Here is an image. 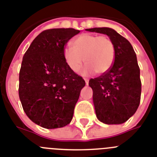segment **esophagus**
<instances>
[{
	"label": "esophagus",
	"instance_id": "34e87169",
	"mask_svg": "<svg viewBox=\"0 0 157 157\" xmlns=\"http://www.w3.org/2000/svg\"><path fill=\"white\" fill-rule=\"evenodd\" d=\"M84 80H85V84H86L87 85H88V81H89V80H88V78H84Z\"/></svg>",
	"mask_w": 157,
	"mask_h": 157
}]
</instances>
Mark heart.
I'll use <instances>...</instances> for the list:
<instances>
[{"label":"heart","instance_id":"obj_1","mask_svg":"<svg viewBox=\"0 0 157 157\" xmlns=\"http://www.w3.org/2000/svg\"><path fill=\"white\" fill-rule=\"evenodd\" d=\"M72 46L63 51L65 61L69 69L77 73L82 66L83 58L86 67L84 73L104 74L112 67L115 59V46L107 35L82 34L73 39Z\"/></svg>","mask_w":157,"mask_h":157}]
</instances>
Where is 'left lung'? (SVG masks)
I'll return each mask as SVG.
<instances>
[{
	"mask_svg": "<svg viewBox=\"0 0 157 157\" xmlns=\"http://www.w3.org/2000/svg\"><path fill=\"white\" fill-rule=\"evenodd\" d=\"M105 34L115 46V59L111 69L90 79L96 117L105 124H122L134 114L141 101V82L137 56L129 41L109 28L86 29Z\"/></svg>",
	"mask_w": 157,
	"mask_h": 157,
	"instance_id": "1",
	"label": "left lung"
}]
</instances>
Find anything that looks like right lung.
Segmentation results:
<instances>
[{"mask_svg": "<svg viewBox=\"0 0 157 157\" xmlns=\"http://www.w3.org/2000/svg\"><path fill=\"white\" fill-rule=\"evenodd\" d=\"M79 33L73 28L45 30L24 55L19 96L27 116L42 127H63L73 118L85 81L69 69L63 51L69 39Z\"/></svg>", "mask_w": 157, "mask_h": 157, "instance_id": "1", "label": "right lung"}]
</instances>
